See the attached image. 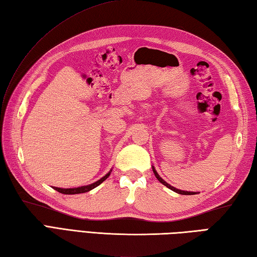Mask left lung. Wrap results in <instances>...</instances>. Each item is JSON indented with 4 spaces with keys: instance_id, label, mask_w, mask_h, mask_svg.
<instances>
[{
    "instance_id": "8db88e82",
    "label": "left lung",
    "mask_w": 257,
    "mask_h": 257,
    "mask_svg": "<svg viewBox=\"0 0 257 257\" xmlns=\"http://www.w3.org/2000/svg\"><path fill=\"white\" fill-rule=\"evenodd\" d=\"M152 170H154V173H155V176H156V178L159 180V181L163 184V185H166L167 188H169L170 190H172V191H174V192H177V193H179V194H184V195H192V194H195V192H188V191H181V190H178V189H176V188H173V187H171L170 184H168L166 181H163V180L160 178V176L159 174L157 173V171H156V169L155 168H152Z\"/></svg>"
}]
</instances>
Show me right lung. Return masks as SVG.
I'll return each mask as SVG.
<instances>
[{"label": "right lung", "mask_w": 257, "mask_h": 257, "mask_svg": "<svg viewBox=\"0 0 257 257\" xmlns=\"http://www.w3.org/2000/svg\"><path fill=\"white\" fill-rule=\"evenodd\" d=\"M109 174L110 172H108L105 177L101 178L100 180H98L97 182L89 184V185H85V187H79V188H73V189H62V188H54L56 191H58L59 193H63V194H78V193H85V192H88V191L92 190L94 188L98 187L100 183H102L105 180L109 177Z\"/></svg>", "instance_id": "1"}]
</instances>
